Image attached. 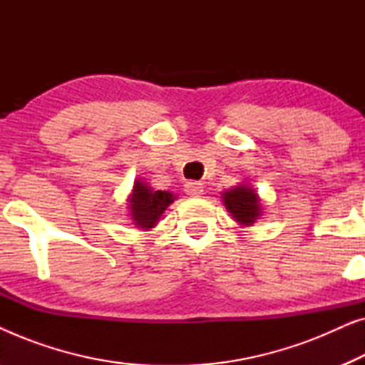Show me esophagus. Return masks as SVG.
<instances>
[{"instance_id": "34e87169", "label": "esophagus", "mask_w": 365, "mask_h": 365, "mask_svg": "<svg viewBox=\"0 0 365 365\" xmlns=\"http://www.w3.org/2000/svg\"><path fill=\"white\" fill-rule=\"evenodd\" d=\"M184 191H186L187 196L197 197V196H201L204 189H202V184H201V182H197V181H187L186 184H184Z\"/></svg>"}]
</instances>
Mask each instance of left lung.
<instances>
[{
    "label": "left lung",
    "instance_id": "obj_1",
    "mask_svg": "<svg viewBox=\"0 0 365 365\" xmlns=\"http://www.w3.org/2000/svg\"><path fill=\"white\" fill-rule=\"evenodd\" d=\"M224 204H226L227 211L232 214L239 224L249 226L256 221L259 214H261V206H259V197L254 192V189L247 186H237L231 191L224 192Z\"/></svg>",
    "mask_w": 365,
    "mask_h": 365
}]
</instances>
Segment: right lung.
<instances>
[{
    "mask_svg": "<svg viewBox=\"0 0 365 365\" xmlns=\"http://www.w3.org/2000/svg\"><path fill=\"white\" fill-rule=\"evenodd\" d=\"M174 201L173 194L168 191H153L141 181L134 182L133 196L129 199L133 221L138 227L149 229L159 221V216L164 212L169 204Z\"/></svg>",
    "mask_w": 365,
    "mask_h": 365,
    "instance_id": "obj_1",
    "label": "right lung"
}]
</instances>
